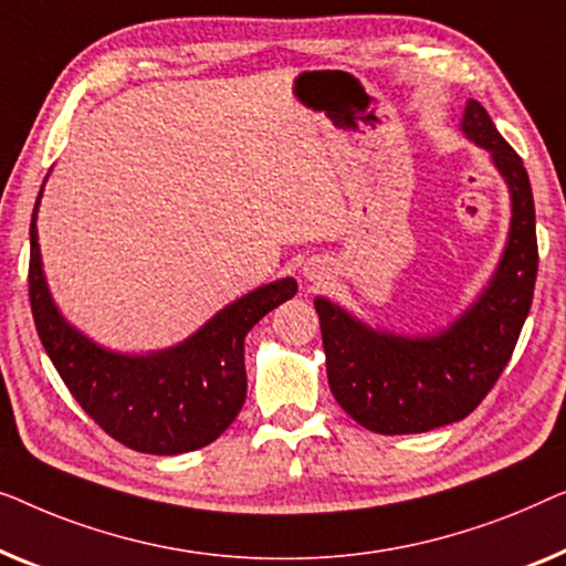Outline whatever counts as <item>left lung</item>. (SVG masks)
Listing matches in <instances>:
<instances>
[{
    "instance_id": "8db88e82",
    "label": "left lung",
    "mask_w": 566,
    "mask_h": 566,
    "mask_svg": "<svg viewBox=\"0 0 566 566\" xmlns=\"http://www.w3.org/2000/svg\"><path fill=\"white\" fill-rule=\"evenodd\" d=\"M461 127L490 150L513 195L505 256L480 302L441 336L412 340L374 333L328 300H315L331 392L356 423L381 436L464 420L511 361L533 302L538 243L528 171L480 102H467Z\"/></svg>"
}]
</instances>
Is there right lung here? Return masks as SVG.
Listing matches in <instances>:
<instances>
[{
    "instance_id": "1",
    "label": "right lung",
    "mask_w": 566,
    "mask_h": 566,
    "mask_svg": "<svg viewBox=\"0 0 566 566\" xmlns=\"http://www.w3.org/2000/svg\"><path fill=\"white\" fill-rule=\"evenodd\" d=\"M294 292V280L266 284L220 310L177 348L154 356H117L90 344L53 307L38 253L35 212L30 220L28 294L45 354L86 416L140 453L174 457L202 449L233 423L249 389L245 333Z\"/></svg>"
}]
</instances>
